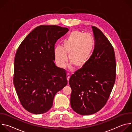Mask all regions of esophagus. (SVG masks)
Listing matches in <instances>:
<instances>
[{
    "label": "esophagus",
    "instance_id": "obj_1",
    "mask_svg": "<svg viewBox=\"0 0 132 132\" xmlns=\"http://www.w3.org/2000/svg\"><path fill=\"white\" fill-rule=\"evenodd\" d=\"M66 77H67V81H68L69 80V78H70V74L69 73H67V75H66Z\"/></svg>",
    "mask_w": 132,
    "mask_h": 132
}]
</instances>
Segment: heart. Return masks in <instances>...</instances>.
Listing matches in <instances>:
<instances>
[{"instance_id":"b5f03b06","label":"heart","mask_w":132,"mask_h":132,"mask_svg":"<svg viewBox=\"0 0 132 132\" xmlns=\"http://www.w3.org/2000/svg\"><path fill=\"white\" fill-rule=\"evenodd\" d=\"M94 46L95 41L90 34L74 31L65 39L62 47H55L56 63L59 67H64L68 55L69 62L76 68H81L90 60Z\"/></svg>"}]
</instances>
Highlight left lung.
<instances>
[{
    "mask_svg": "<svg viewBox=\"0 0 132 132\" xmlns=\"http://www.w3.org/2000/svg\"><path fill=\"white\" fill-rule=\"evenodd\" d=\"M95 48L89 61L75 71L69 80L70 105L82 116L91 115L106 104L116 81V62L113 47L102 31L92 26Z\"/></svg>",
    "mask_w": 132,
    "mask_h": 132,
    "instance_id": "8db88e82",
    "label": "left lung"
}]
</instances>
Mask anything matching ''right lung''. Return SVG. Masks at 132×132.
<instances>
[{
	"label": "right lung",
	"instance_id": "obj_1",
	"mask_svg": "<svg viewBox=\"0 0 132 132\" xmlns=\"http://www.w3.org/2000/svg\"><path fill=\"white\" fill-rule=\"evenodd\" d=\"M68 31L58 26H39L16 51L13 84L22 105L31 113L47 112L56 93L67 84L65 70L56 66L54 61V45Z\"/></svg>",
	"mask_w": 132,
	"mask_h": 132
}]
</instances>
